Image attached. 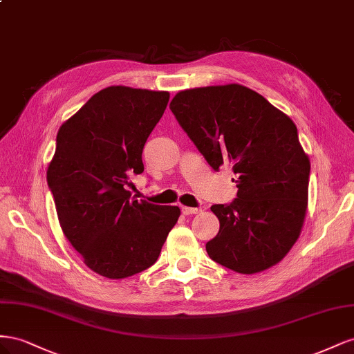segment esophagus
<instances>
[{"label":"esophagus","mask_w":354,"mask_h":354,"mask_svg":"<svg viewBox=\"0 0 354 354\" xmlns=\"http://www.w3.org/2000/svg\"><path fill=\"white\" fill-rule=\"evenodd\" d=\"M200 209L198 207H187V206H183V214L184 215H193V214H198Z\"/></svg>","instance_id":"1"}]
</instances>
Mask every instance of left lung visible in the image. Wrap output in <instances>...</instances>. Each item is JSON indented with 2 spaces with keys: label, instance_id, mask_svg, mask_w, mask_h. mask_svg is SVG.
Returning a JSON list of instances; mask_svg holds the SVG:
<instances>
[{
  "label": "left lung",
  "instance_id": "1",
  "mask_svg": "<svg viewBox=\"0 0 354 354\" xmlns=\"http://www.w3.org/2000/svg\"><path fill=\"white\" fill-rule=\"evenodd\" d=\"M170 111L214 170L237 175V198L210 210L219 233L209 257L241 274L264 271L294 246L304 222L310 160L286 114L245 86L179 92Z\"/></svg>",
  "mask_w": 354,
  "mask_h": 354
}]
</instances>
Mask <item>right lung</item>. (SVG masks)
Masks as SVG:
<instances>
[{
    "label": "right lung",
    "instance_id": "add662e5",
    "mask_svg": "<svg viewBox=\"0 0 354 354\" xmlns=\"http://www.w3.org/2000/svg\"><path fill=\"white\" fill-rule=\"evenodd\" d=\"M167 92L111 86L60 126L47 169L59 224L84 264L108 279L149 268L180 215L178 206L135 200L129 178L163 115Z\"/></svg>",
    "mask_w": 354,
    "mask_h": 354
}]
</instances>
